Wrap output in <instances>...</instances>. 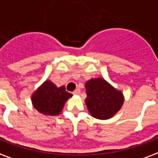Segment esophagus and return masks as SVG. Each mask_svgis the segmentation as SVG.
Here are the masks:
<instances>
[{"label":"esophagus","mask_w":158,"mask_h":158,"mask_svg":"<svg viewBox=\"0 0 158 158\" xmlns=\"http://www.w3.org/2000/svg\"><path fill=\"white\" fill-rule=\"evenodd\" d=\"M80 94V89H79L74 90V92H73V94Z\"/></svg>","instance_id":"obj_1"}]
</instances>
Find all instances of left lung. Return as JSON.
<instances>
[{
  "mask_svg": "<svg viewBox=\"0 0 158 158\" xmlns=\"http://www.w3.org/2000/svg\"><path fill=\"white\" fill-rule=\"evenodd\" d=\"M87 98L85 103L89 114L98 119H108L120 110L123 104V95L105 79H92L85 84Z\"/></svg>",
  "mask_w": 158,
  "mask_h": 158,
  "instance_id": "left-lung-1",
  "label": "left lung"
}]
</instances>
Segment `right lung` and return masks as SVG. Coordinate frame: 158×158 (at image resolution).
<instances>
[{
  "label": "right lung",
  "instance_id": "right-lung-1",
  "mask_svg": "<svg viewBox=\"0 0 158 158\" xmlns=\"http://www.w3.org/2000/svg\"><path fill=\"white\" fill-rule=\"evenodd\" d=\"M71 94L64 86L58 88L50 80H46L34 93L31 100L34 108L48 116H56L62 111L64 105Z\"/></svg>",
  "mask_w": 158,
  "mask_h": 158
}]
</instances>
